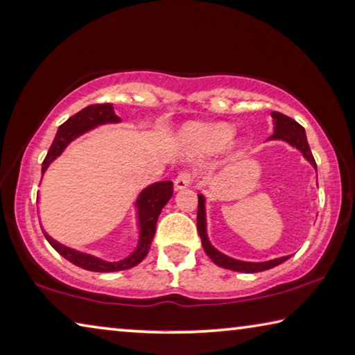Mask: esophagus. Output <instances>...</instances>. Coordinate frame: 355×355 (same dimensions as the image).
<instances>
[{"label": "esophagus", "mask_w": 355, "mask_h": 355, "mask_svg": "<svg viewBox=\"0 0 355 355\" xmlns=\"http://www.w3.org/2000/svg\"><path fill=\"white\" fill-rule=\"evenodd\" d=\"M191 183H193V177H191V173L182 172L175 178V182H173V187H175V191H182V189L189 188Z\"/></svg>", "instance_id": "34e87169"}]
</instances>
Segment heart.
<instances>
[{
    "mask_svg": "<svg viewBox=\"0 0 355 355\" xmlns=\"http://www.w3.org/2000/svg\"><path fill=\"white\" fill-rule=\"evenodd\" d=\"M180 142L193 156L213 155L226 145L237 147L234 140V128L226 121H189L180 131Z\"/></svg>",
    "mask_w": 355,
    "mask_h": 355,
    "instance_id": "heart-1",
    "label": "heart"
}]
</instances>
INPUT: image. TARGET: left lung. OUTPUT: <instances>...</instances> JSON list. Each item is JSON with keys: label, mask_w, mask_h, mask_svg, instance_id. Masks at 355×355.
<instances>
[{"label": "left lung", "mask_w": 355, "mask_h": 355, "mask_svg": "<svg viewBox=\"0 0 355 355\" xmlns=\"http://www.w3.org/2000/svg\"><path fill=\"white\" fill-rule=\"evenodd\" d=\"M272 118H273V134L268 140H281V142H286L291 147H294L300 151L303 157L314 167V171L318 172L316 167V161H314L311 150H309L308 140H306V134L303 126H300L299 123L292 118L286 116L279 112H272ZM199 198V207H198V230L200 235V241L202 246H204V251L207 252V256L211 259L213 262L216 263L218 267L227 268V270H234V272H243V273H257V272H263V270L273 268L283 263L284 261H288L291 256H281L277 259H270V261H263V262H248V261H240V259H234L227 254H224L219 250H216L215 246L211 245L210 239H208V232H207V199L204 194H198Z\"/></svg>", "instance_id": "1"}]
</instances>
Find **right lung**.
I'll return each instance as SVG.
<instances>
[{"label": "right lung", "instance_id": "1", "mask_svg": "<svg viewBox=\"0 0 355 355\" xmlns=\"http://www.w3.org/2000/svg\"><path fill=\"white\" fill-rule=\"evenodd\" d=\"M121 118L115 114L114 105L112 104H93L88 105L80 112H77L76 115H72L58 128L56 136L53 139L52 145H50L49 153L46 159L42 162V177L47 172L50 164L63 155V151L69 147V144L74 142L83 134H87L93 129H96L103 125H116L120 123ZM173 194V184L172 182H156L151 183L148 187H145L140 191L136 202H134V208H136V218H137V229H139V237L137 245L132 250L131 254L120 259V261H104L94 254H88V252H82L78 250L71 248L60 243L58 240L46 232L42 229L44 235L52 248L58 251L61 256L67 261L74 263V266L89 270V272H101V273H109V272H120V270H128L136 267L148 254L151 241H153L155 232H156V223L157 216L161 215V210L164 205L171 200Z\"/></svg>", "mask_w": 355, "mask_h": 355}]
</instances>
